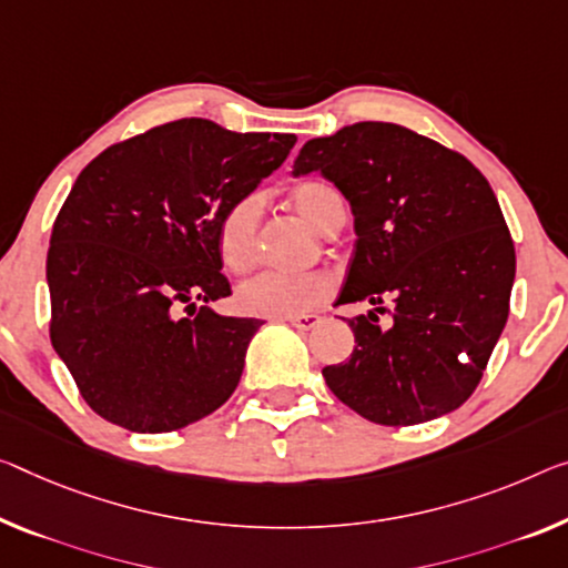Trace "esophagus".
<instances>
[{
    "instance_id": "esophagus-1",
    "label": "esophagus",
    "mask_w": 568,
    "mask_h": 568,
    "mask_svg": "<svg viewBox=\"0 0 568 568\" xmlns=\"http://www.w3.org/2000/svg\"><path fill=\"white\" fill-rule=\"evenodd\" d=\"M320 320H322V317H317V314H296V317H286V322H290V325L296 327V329H312V327H317Z\"/></svg>"
}]
</instances>
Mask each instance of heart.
Returning a JSON list of instances; mask_svg holds the SVG:
<instances>
[{
  "label": "heart",
  "instance_id": "obj_1",
  "mask_svg": "<svg viewBox=\"0 0 568 568\" xmlns=\"http://www.w3.org/2000/svg\"><path fill=\"white\" fill-rule=\"evenodd\" d=\"M292 207L314 231L335 233L345 223V200L325 180L296 182L290 193ZM258 217L261 203L256 195L239 197L225 207L215 229L217 256L223 266L235 274L248 272L258 258ZM333 294L329 276L312 274H276L266 272L243 282L235 292V304L251 317H296Z\"/></svg>",
  "mask_w": 568,
  "mask_h": 568
}]
</instances>
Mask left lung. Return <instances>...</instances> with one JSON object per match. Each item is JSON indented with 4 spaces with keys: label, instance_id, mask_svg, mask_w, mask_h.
<instances>
[{
    "label": "left lung",
    "instance_id": "8db88e82",
    "mask_svg": "<svg viewBox=\"0 0 568 568\" xmlns=\"http://www.w3.org/2000/svg\"><path fill=\"white\" fill-rule=\"evenodd\" d=\"M322 172L355 215V254L337 304L355 347L322 368L333 394L383 426L455 412L475 394L510 312L516 248L490 182L467 156L383 121L302 146L294 174Z\"/></svg>",
    "mask_w": 568,
    "mask_h": 568
}]
</instances>
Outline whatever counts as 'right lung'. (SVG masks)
<instances>
[{
  "label": "right lung",
  "instance_id": "right-lung-1",
  "mask_svg": "<svg viewBox=\"0 0 568 568\" xmlns=\"http://www.w3.org/2000/svg\"><path fill=\"white\" fill-rule=\"evenodd\" d=\"M294 142L180 119L111 144L78 174L48 248L50 343L101 418L164 434L231 398L264 322L195 302L231 294L217 221Z\"/></svg>",
  "mask_w": 568,
  "mask_h": 568
}]
</instances>
